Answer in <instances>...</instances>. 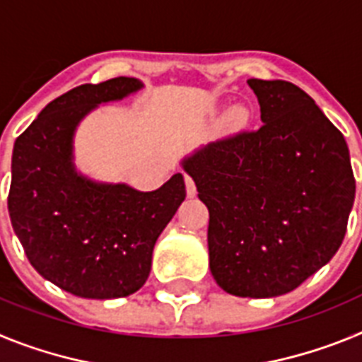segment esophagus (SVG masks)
<instances>
[{"label": "esophagus", "mask_w": 362, "mask_h": 362, "mask_svg": "<svg viewBox=\"0 0 362 362\" xmlns=\"http://www.w3.org/2000/svg\"><path fill=\"white\" fill-rule=\"evenodd\" d=\"M185 185H187V194L188 197H194L197 194V188H196V183H194V179L190 177V175H185Z\"/></svg>", "instance_id": "1"}]
</instances>
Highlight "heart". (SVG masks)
I'll list each match as a JSON object with an SVG mask.
<instances>
[{"mask_svg": "<svg viewBox=\"0 0 362 362\" xmlns=\"http://www.w3.org/2000/svg\"><path fill=\"white\" fill-rule=\"evenodd\" d=\"M230 119H232L233 123H241V121L246 119V110L245 108H233V110L230 112Z\"/></svg>", "mask_w": 362, "mask_h": 362, "instance_id": "b5f03b06", "label": "heart"}]
</instances>
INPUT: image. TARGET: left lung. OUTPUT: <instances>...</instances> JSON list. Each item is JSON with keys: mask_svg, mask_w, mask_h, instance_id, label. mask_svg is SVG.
Returning <instances> with one entry per match:
<instances>
[{"mask_svg": "<svg viewBox=\"0 0 362 362\" xmlns=\"http://www.w3.org/2000/svg\"><path fill=\"white\" fill-rule=\"evenodd\" d=\"M263 124L181 161L206 204L210 272L238 297L296 290L339 250L356 199L343 134L293 83L248 79Z\"/></svg>", "mask_w": 362, "mask_h": 362, "instance_id": "1", "label": "left lung"}]
</instances>
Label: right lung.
<instances>
[{"mask_svg":"<svg viewBox=\"0 0 362 362\" xmlns=\"http://www.w3.org/2000/svg\"><path fill=\"white\" fill-rule=\"evenodd\" d=\"M136 78L76 86L16 139L8 214L30 264L72 296L116 299L141 288L153 245L187 197L183 174L139 192L101 183L74 165L78 124L103 103L141 90Z\"/></svg>","mask_w":362,"mask_h":362,"instance_id":"1","label":"right lung"}]
</instances>
